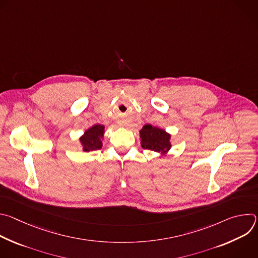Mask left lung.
<instances>
[{"label":"left lung","mask_w":258,"mask_h":258,"mask_svg":"<svg viewBox=\"0 0 258 258\" xmlns=\"http://www.w3.org/2000/svg\"><path fill=\"white\" fill-rule=\"evenodd\" d=\"M140 135L143 149L164 153L170 148V135L161 128L152 126L151 124H146L141 130Z\"/></svg>","instance_id":"8db88e82"}]
</instances>
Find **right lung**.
<instances>
[{"label":"right lung","instance_id":"add662e5","mask_svg":"<svg viewBox=\"0 0 258 258\" xmlns=\"http://www.w3.org/2000/svg\"><path fill=\"white\" fill-rule=\"evenodd\" d=\"M104 134V125L96 124L89 128L81 138V143L84 147V151L91 152L102 148V141Z\"/></svg>","mask_w":258,"mask_h":258}]
</instances>
